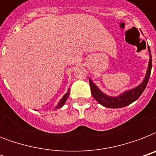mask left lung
Returning a JSON list of instances; mask_svg holds the SVG:
<instances>
[{
    "mask_svg": "<svg viewBox=\"0 0 156 156\" xmlns=\"http://www.w3.org/2000/svg\"><path fill=\"white\" fill-rule=\"evenodd\" d=\"M148 52L150 55V59L148 62V66L146 75L143 78V82L138 86L129 89V90H125L121 95H116V96H111L103 92L93 81L89 78V83H90V91L92 94V96L95 99L99 104L103 105L104 107L109 108H120L126 107L129 104H132L137 100L140 95L143 94V92L145 90L146 87L147 85L149 78L151 75V67H152V60H151V53L150 48L148 47Z\"/></svg>",
    "mask_w": 156,
    "mask_h": 156,
    "instance_id": "1",
    "label": "left lung"
}]
</instances>
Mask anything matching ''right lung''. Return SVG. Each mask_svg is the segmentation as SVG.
Returning <instances> with one entry per match:
<instances>
[{
  "label": "right lung",
  "mask_w": 156,
  "mask_h": 156,
  "mask_svg": "<svg viewBox=\"0 0 156 156\" xmlns=\"http://www.w3.org/2000/svg\"><path fill=\"white\" fill-rule=\"evenodd\" d=\"M69 90H70V88H68V91H67V92H66V94L63 95V97L61 98V100H60V101L58 102V104H56V106L55 107L54 110H56V109L61 108H62V107H63V105L65 104V103L66 102L67 99H68L69 95ZM36 111H37V110H36Z\"/></svg>",
  "instance_id": "1"
}]
</instances>
